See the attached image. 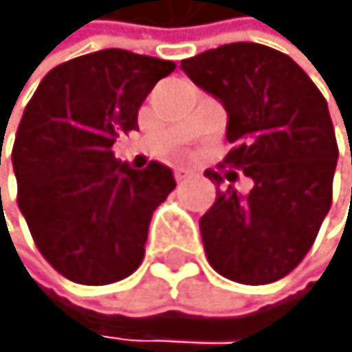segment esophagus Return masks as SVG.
Masks as SVG:
<instances>
[{
    "instance_id": "1",
    "label": "esophagus",
    "mask_w": 352,
    "mask_h": 352,
    "mask_svg": "<svg viewBox=\"0 0 352 352\" xmlns=\"http://www.w3.org/2000/svg\"><path fill=\"white\" fill-rule=\"evenodd\" d=\"M188 177H191V170H188V168H177V170H175V179L177 182H186Z\"/></svg>"
}]
</instances>
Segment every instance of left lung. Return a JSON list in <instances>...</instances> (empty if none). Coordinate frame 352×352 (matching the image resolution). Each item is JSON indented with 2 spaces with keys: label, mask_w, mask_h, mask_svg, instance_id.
Wrapping results in <instances>:
<instances>
[{
  "label": "left lung",
  "mask_w": 352,
  "mask_h": 352,
  "mask_svg": "<svg viewBox=\"0 0 352 352\" xmlns=\"http://www.w3.org/2000/svg\"><path fill=\"white\" fill-rule=\"evenodd\" d=\"M182 71L226 108L235 147L223 164L254 182L244 196L228 184L203 214L207 261L230 281L272 283L307 256L330 212L339 149L327 101L293 59L261 43L214 47ZM205 175L217 188L237 177Z\"/></svg>",
  "instance_id": "1"
}]
</instances>
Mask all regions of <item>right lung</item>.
<instances>
[{"label": "right lung", "instance_id": "obj_1", "mask_svg": "<svg viewBox=\"0 0 352 352\" xmlns=\"http://www.w3.org/2000/svg\"><path fill=\"white\" fill-rule=\"evenodd\" d=\"M173 71L166 59L108 47L55 66L27 103L11 154L18 207L66 279L105 286L142 263L152 214L175 177L159 161L133 170L113 145L138 129V108Z\"/></svg>", "mask_w": 352, "mask_h": 352}]
</instances>
